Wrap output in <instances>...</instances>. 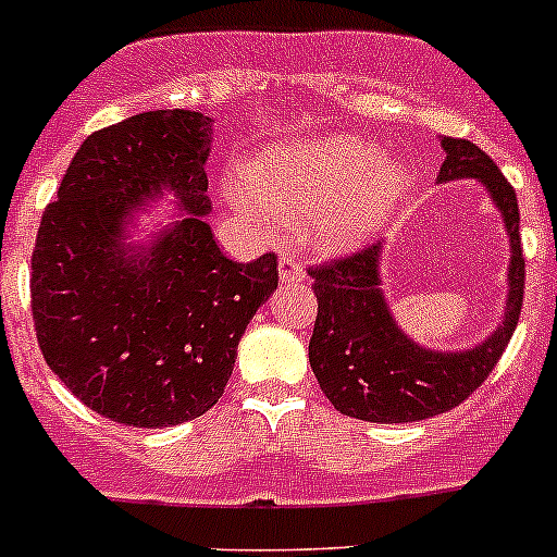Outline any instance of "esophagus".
<instances>
[{
  "mask_svg": "<svg viewBox=\"0 0 557 557\" xmlns=\"http://www.w3.org/2000/svg\"><path fill=\"white\" fill-rule=\"evenodd\" d=\"M277 272H280V283H285V285H299V283H305V277H307L305 269H301L296 261H290V258H280Z\"/></svg>",
  "mask_w": 557,
  "mask_h": 557,
  "instance_id": "obj_1",
  "label": "esophagus"
}]
</instances>
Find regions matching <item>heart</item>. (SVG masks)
Returning a JSON list of instances; mask_svg holds the SVG:
<instances>
[{"label":"heart","mask_w":557,"mask_h":557,"mask_svg":"<svg viewBox=\"0 0 557 557\" xmlns=\"http://www.w3.org/2000/svg\"><path fill=\"white\" fill-rule=\"evenodd\" d=\"M407 164L356 134L296 137L263 150L250 166L234 164L223 190L263 237L296 228L314 252H345L367 243L409 190Z\"/></svg>","instance_id":"heart-1"}]
</instances>
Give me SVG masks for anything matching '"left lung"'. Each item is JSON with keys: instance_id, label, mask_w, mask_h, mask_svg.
Here are the masks:
<instances>
[{"instance_id": "1", "label": "left lung", "mask_w": 557, "mask_h": 557, "mask_svg": "<svg viewBox=\"0 0 557 557\" xmlns=\"http://www.w3.org/2000/svg\"><path fill=\"white\" fill-rule=\"evenodd\" d=\"M442 148L445 164L436 183L476 180L502 215L509 239L502 320L476 345L434 350L414 342L393 318L383 290V245L312 269L318 320L310 339V367L325 398L347 418L414 423L458 407L485 383L518 329L525 285L518 196L491 156L474 143L442 137Z\"/></svg>"}]
</instances>
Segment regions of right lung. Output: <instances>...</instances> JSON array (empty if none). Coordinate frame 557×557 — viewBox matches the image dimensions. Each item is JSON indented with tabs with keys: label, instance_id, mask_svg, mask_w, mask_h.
<instances>
[{
	"label": "right lung",
	"instance_id": "1",
	"mask_svg": "<svg viewBox=\"0 0 557 557\" xmlns=\"http://www.w3.org/2000/svg\"><path fill=\"white\" fill-rule=\"evenodd\" d=\"M212 117L150 110L94 132L45 210L32 312L45 361L112 423L166 429L205 414L237 345L277 288L272 252L232 261L212 239ZM164 198L145 238L138 223Z\"/></svg>",
	"mask_w": 557,
	"mask_h": 557
}]
</instances>
